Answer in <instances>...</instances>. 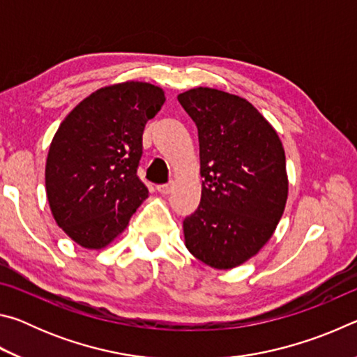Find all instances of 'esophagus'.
I'll return each instance as SVG.
<instances>
[{"instance_id":"1","label":"esophagus","mask_w":357,"mask_h":357,"mask_svg":"<svg viewBox=\"0 0 357 357\" xmlns=\"http://www.w3.org/2000/svg\"><path fill=\"white\" fill-rule=\"evenodd\" d=\"M157 190H159V193H162V195H168V193L173 190V183H167V184L157 185Z\"/></svg>"}]
</instances>
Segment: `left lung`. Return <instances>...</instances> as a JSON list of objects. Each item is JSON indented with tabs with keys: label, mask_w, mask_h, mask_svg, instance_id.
I'll return each mask as SVG.
<instances>
[{
	"label": "left lung",
	"mask_w": 357,
	"mask_h": 357,
	"mask_svg": "<svg viewBox=\"0 0 357 357\" xmlns=\"http://www.w3.org/2000/svg\"><path fill=\"white\" fill-rule=\"evenodd\" d=\"M198 129L202 202L187 215L185 247L215 269L257 255L285 209V151L277 132L250 102L213 88L178 96Z\"/></svg>",
	"instance_id": "1"
}]
</instances>
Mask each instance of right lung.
Wrapping results in <instances>:
<instances>
[{"label": "right lung", "mask_w": 357, "mask_h": 357, "mask_svg": "<svg viewBox=\"0 0 357 357\" xmlns=\"http://www.w3.org/2000/svg\"><path fill=\"white\" fill-rule=\"evenodd\" d=\"M164 102L151 83L112 84L82 100L58 128L47 155V198L58 227L84 249L110 244L148 197L137 174L143 130Z\"/></svg>", "instance_id": "obj_1"}]
</instances>
